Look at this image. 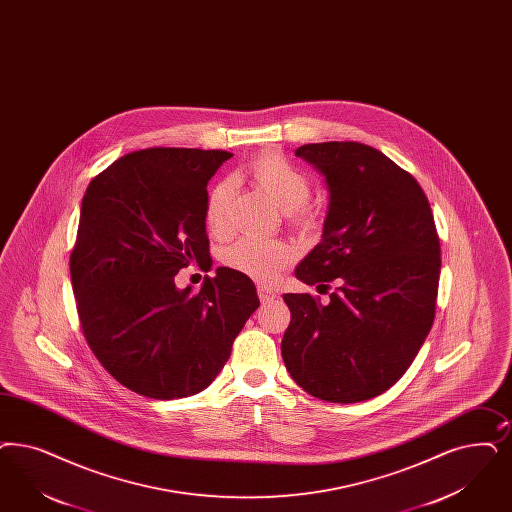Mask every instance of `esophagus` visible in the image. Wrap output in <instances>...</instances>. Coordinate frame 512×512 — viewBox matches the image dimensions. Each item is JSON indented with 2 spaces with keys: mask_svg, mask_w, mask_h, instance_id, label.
Wrapping results in <instances>:
<instances>
[{
  "mask_svg": "<svg viewBox=\"0 0 512 512\" xmlns=\"http://www.w3.org/2000/svg\"><path fill=\"white\" fill-rule=\"evenodd\" d=\"M257 295H259V300L266 304V302H270V300L276 299V293L272 291V289H268V287H257Z\"/></svg>",
  "mask_w": 512,
  "mask_h": 512,
  "instance_id": "1",
  "label": "esophagus"
}]
</instances>
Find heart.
Here are the masks:
<instances>
[{
	"mask_svg": "<svg viewBox=\"0 0 512 512\" xmlns=\"http://www.w3.org/2000/svg\"><path fill=\"white\" fill-rule=\"evenodd\" d=\"M249 177L265 191L289 219L300 225H312L314 212L306 206L310 196V177L278 151H266L247 164ZM234 183L221 179L213 185L204 204V223L213 236H223L229 230L230 202ZM295 259L293 247L278 240L240 238L225 249V265L259 282H272L285 266Z\"/></svg>",
	"mask_w": 512,
	"mask_h": 512,
	"instance_id": "1",
	"label": "heart"
}]
</instances>
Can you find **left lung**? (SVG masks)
I'll return each mask as SVG.
<instances>
[{
  "instance_id": "1",
  "label": "left lung",
  "mask_w": 512,
  "mask_h": 512,
  "mask_svg": "<svg viewBox=\"0 0 512 512\" xmlns=\"http://www.w3.org/2000/svg\"><path fill=\"white\" fill-rule=\"evenodd\" d=\"M329 187L323 238L295 270L329 302L287 293L291 323L282 357L306 393L359 403L388 391L429 335L441 274V242L420 183L382 151L357 141L295 151Z\"/></svg>"
}]
</instances>
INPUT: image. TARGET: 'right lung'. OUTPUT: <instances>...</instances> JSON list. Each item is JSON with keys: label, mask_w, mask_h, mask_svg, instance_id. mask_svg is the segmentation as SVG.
<instances>
[{"label": "right lung", "mask_w": 512, "mask_h": 512, "mask_svg": "<svg viewBox=\"0 0 512 512\" xmlns=\"http://www.w3.org/2000/svg\"><path fill=\"white\" fill-rule=\"evenodd\" d=\"M232 157L221 149L151 147L90 181L70 274L83 335L119 384L151 399L208 388L259 308L246 274L217 268L198 293L177 272L212 263L204 223L208 181Z\"/></svg>", "instance_id": "right-lung-1"}]
</instances>
